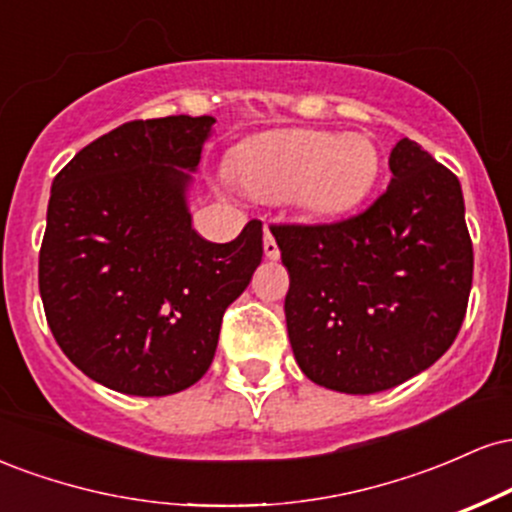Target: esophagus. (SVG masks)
<instances>
[{"mask_svg": "<svg viewBox=\"0 0 512 512\" xmlns=\"http://www.w3.org/2000/svg\"><path fill=\"white\" fill-rule=\"evenodd\" d=\"M264 257H267V260H279V245H276L269 228H264Z\"/></svg>", "mask_w": 512, "mask_h": 512, "instance_id": "obj_1", "label": "esophagus"}]
</instances>
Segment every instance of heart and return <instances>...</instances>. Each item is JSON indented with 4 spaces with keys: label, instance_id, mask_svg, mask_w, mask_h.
I'll use <instances>...</instances> for the list:
<instances>
[{
    "label": "heart",
    "instance_id": "obj_1",
    "mask_svg": "<svg viewBox=\"0 0 512 512\" xmlns=\"http://www.w3.org/2000/svg\"><path fill=\"white\" fill-rule=\"evenodd\" d=\"M231 175L257 199H291L310 219H339L366 202L380 178V149L363 132L276 129L240 144Z\"/></svg>",
    "mask_w": 512,
    "mask_h": 512
}]
</instances>
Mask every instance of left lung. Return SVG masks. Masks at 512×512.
<instances>
[{"label":"left lung","mask_w":512,"mask_h":512,"mask_svg":"<svg viewBox=\"0 0 512 512\" xmlns=\"http://www.w3.org/2000/svg\"><path fill=\"white\" fill-rule=\"evenodd\" d=\"M368 211L330 226H274L289 269L284 313L305 378L346 395L407 383L460 332L474 252L460 180L411 139Z\"/></svg>","instance_id":"1"}]
</instances>
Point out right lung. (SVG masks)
Masks as SVG:
<instances>
[{
  "label": "right lung",
  "mask_w": 512,
  "mask_h": 512,
  "mask_svg": "<svg viewBox=\"0 0 512 512\" xmlns=\"http://www.w3.org/2000/svg\"><path fill=\"white\" fill-rule=\"evenodd\" d=\"M214 117L134 120L52 180L38 262L64 356L122 395L166 397L207 373L221 317L262 262V223L231 243L192 228L187 195Z\"/></svg>",
  "instance_id": "obj_1"
}]
</instances>
